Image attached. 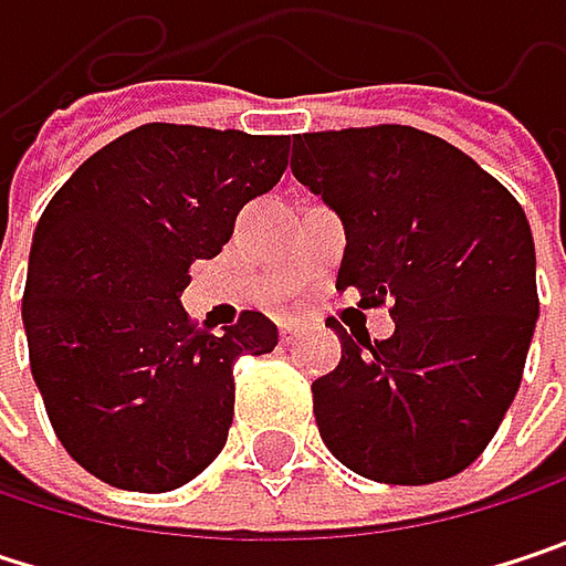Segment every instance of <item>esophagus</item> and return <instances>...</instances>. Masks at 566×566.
I'll return each instance as SVG.
<instances>
[{
    "label": "esophagus",
    "instance_id": "34e87169",
    "mask_svg": "<svg viewBox=\"0 0 566 566\" xmlns=\"http://www.w3.org/2000/svg\"><path fill=\"white\" fill-rule=\"evenodd\" d=\"M297 337H301V331H297L294 324H282V340H284V344H294Z\"/></svg>",
    "mask_w": 566,
    "mask_h": 566
}]
</instances>
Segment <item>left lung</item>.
Segmentation results:
<instances>
[{
  "label": "left lung",
  "instance_id": "obj_1",
  "mask_svg": "<svg viewBox=\"0 0 566 566\" xmlns=\"http://www.w3.org/2000/svg\"><path fill=\"white\" fill-rule=\"evenodd\" d=\"M291 172L344 222L337 287L390 301L394 337H340L317 377L324 446L350 472L429 485L469 469L521 387L537 324L534 239L509 189L459 147L380 124L294 134Z\"/></svg>",
  "mask_w": 566,
  "mask_h": 566
}]
</instances>
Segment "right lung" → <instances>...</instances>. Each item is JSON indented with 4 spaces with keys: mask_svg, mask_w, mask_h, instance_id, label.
Here are the masks:
<instances>
[{
    "mask_svg": "<svg viewBox=\"0 0 566 566\" xmlns=\"http://www.w3.org/2000/svg\"><path fill=\"white\" fill-rule=\"evenodd\" d=\"M287 137L144 124L57 189L39 219L22 321L35 387L67 455L127 492H172L226 446L242 354L279 327L242 311L222 337L179 304L239 209L287 167Z\"/></svg>",
    "mask_w": 566,
    "mask_h": 566,
    "instance_id": "right-lung-1",
    "label": "right lung"
}]
</instances>
